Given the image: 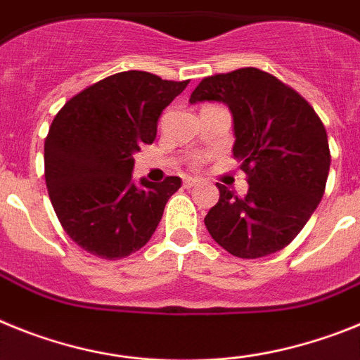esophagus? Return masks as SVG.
<instances>
[{"instance_id":"esophagus-1","label":"esophagus","mask_w":360,"mask_h":360,"mask_svg":"<svg viewBox=\"0 0 360 360\" xmlns=\"http://www.w3.org/2000/svg\"><path fill=\"white\" fill-rule=\"evenodd\" d=\"M183 184H184V188H192V186H198L199 179H195V177H184Z\"/></svg>"}]
</instances>
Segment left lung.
Wrapping results in <instances>:
<instances>
[{
    "mask_svg": "<svg viewBox=\"0 0 360 360\" xmlns=\"http://www.w3.org/2000/svg\"><path fill=\"white\" fill-rule=\"evenodd\" d=\"M219 101L233 117V158L243 161L248 193L217 184L206 214L212 239L240 259L288 246L323 199L330 172L326 128L302 96L259 68L205 77L190 103Z\"/></svg>",
    "mask_w": 360,
    "mask_h": 360,
    "instance_id": "1",
    "label": "left lung"
}]
</instances>
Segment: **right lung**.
<instances>
[{
    "label": "right lung",
    "instance_id": "1",
    "mask_svg": "<svg viewBox=\"0 0 360 360\" xmlns=\"http://www.w3.org/2000/svg\"><path fill=\"white\" fill-rule=\"evenodd\" d=\"M188 81L128 70L65 103L45 139V181L59 223L101 259L134 254L154 236L181 179L132 181L134 154L152 145L161 112Z\"/></svg>",
    "mask_w": 360,
    "mask_h": 360
}]
</instances>
